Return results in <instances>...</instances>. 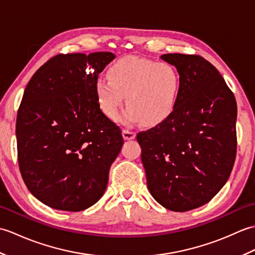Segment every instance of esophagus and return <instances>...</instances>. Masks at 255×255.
Listing matches in <instances>:
<instances>
[{"mask_svg": "<svg viewBox=\"0 0 255 255\" xmlns=\"http://www.w3.org/2000/svg\"><path fill=\"white\" fill-rule=\"evenodd\" d=\"M123 137L125 140H132L136 137V133L133 131L128 130V129H123Z\"/></svg>", "mask_w": 255, "mask_h": 255, "instance_id": "obj_1", "label": "esophagus"}]
</instances>
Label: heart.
I'll use <instances>...</instances> for the list:
<instances>
[{
	"mask_svg": "<svg viewBox=\"0 0 255 255\" xmlns=\"http://www.w3.org/2000/svg\"><path fill=\"white\" fill-rule=\"evenodd\" d=\"M182 80L172 64L127 57L108 70V79L96 81L95 93L101 111L118 121L126 95V122L155 126L171 116L180 97Z\"/></svg>",
	"mask_w": 255,
	"mask_h": 255,
	"instance_id": "obj_1",
	"label": "heart"
}]
</instances>
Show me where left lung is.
Wrapping results in <instances>:
<instances>
[{
	"label": "left lung",
	"mask_w": 255,
	"mask_h": 255,
	"mask_svg": "<svg viewBox=\"0 0 255 255\" xmlns=\"http://www.w3.org/2000/svg\"><path fill=\"white\" fill-rule=\"evenodd\" d=\"M182 85L175 110L137 134L147 186L166 209L207 204L228 181L237 153V102L213 64L197 55L161 56Z\"/></svg>",
	"instance_id": "obj_1"
}]
</instances>
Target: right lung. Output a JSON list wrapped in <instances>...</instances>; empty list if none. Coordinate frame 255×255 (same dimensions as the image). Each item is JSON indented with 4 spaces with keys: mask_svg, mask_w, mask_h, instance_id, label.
<instances>
[{
    "mask_svg": "<svg viewBox=\"0 0 255 255\" xmlns=\"http://www.w3.org/2000/svg\"><path fill=\"white\" fill-rule=\"evenodd\" d=\"M112 52L48 60L24 91L16 119L17 158L27 188L51 208L81 211L104 194L121 152V128L101 111L95 85Z\"/></svg>",
    "mask_w": 255,
    "mask_h": 255,
    "instance_id": "obj_1",
    "label": "right lung"
}]
</instances>
